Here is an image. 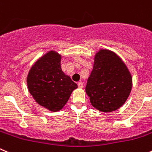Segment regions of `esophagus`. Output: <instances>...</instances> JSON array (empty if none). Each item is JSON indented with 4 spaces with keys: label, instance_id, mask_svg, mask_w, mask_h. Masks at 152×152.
<instances>
[{
    "label": "esophagus",
    "instance_id": "obj_1",
    "mask_svg": "<svg viewBox=\"0 0 152 152\" xmlns=\"http://www.w3.org/2000/svg\"><path fill=\"white\" fill-rule=\"evenodd\" d=\"M77 86H78V88H80V89H82V88L83 87V82H79L78 84H77Z\"/></svg>",
    "mask_w": 152,
    "mask_h": 152
}]
</instances>
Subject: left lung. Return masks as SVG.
Listing matches in <instances>:
<instances>
[{"instance_id":"1","label":"left lung","mask_w":152,"mask_h":152,"mask_svg":"<svg viewBox=\"0 0 152 152\" xmlns=\"http://www.w3.org/2000/svg\"><path fill=\"white\" fill-rule=\"evenodd\" d=\"M131 89L132 77L122 59L107 49L97 52L86 86L91 104L102 112L115 111L125 104Z\"/></svg>"}]
</instances>
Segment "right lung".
<instances>
[{"label":"right lung","instance_id":"right-lung-1","mask_svg":"<svg viewBox=\"0 0 152 152\" xmlns=\"http://www.w3.org/2000/svg\"><path fill=\"white\" fill-rule=\"evenodd\" d=\"M61 55L50 50L31 67L27 77L30 95L39 105L50 111L60 110L77 85L62 71Z\"/></svg>","mask_w":152,"mask_h":152}]
</instances>
